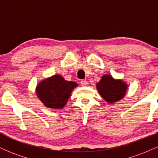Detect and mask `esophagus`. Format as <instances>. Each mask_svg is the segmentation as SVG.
<instances>
[{"label": "esophagus", "instance_id": "34e87169", "mask_svg": "<svg viewBox=\"0 0 158 158\" xmlns=\"http://www.w3.org/2000/svg\"><path fill=\"white\" fill-rule=\"evenodd\" d=\"M80 84L81 86H86V85H88V81L85 80V79H83V80H81Z\"/></svg>", "mask_w": 158, "mask_h": 158}]
</instances>
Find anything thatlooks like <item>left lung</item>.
I'll use <instances>...</instances> for the list:
<instances>
[{"label":"left lung","instance_id":"8db88e82","mask_svg":"<svg viewBox=\"0 0 158 158\" xmlns=\"http://www.w3.org/2000/svg\"><path fill=\"white\" fill-rule=\"evenodd\" d=\"M97 88L103 99L110 104L122 99L126 95V83L120 79H114L110 75H104L97 84Z\"/></svg>","mask_w":158,"mask_h":158}]
</instances>
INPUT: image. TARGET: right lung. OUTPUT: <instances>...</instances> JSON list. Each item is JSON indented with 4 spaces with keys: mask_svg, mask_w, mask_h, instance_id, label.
<instances>
[{
    "mask_svg": "<svg viewBox=\"0 0 158 158\" xmlns=\"http://www.w3.org/2000/svg\"><path fill=\"white\" fill-rule=\"evenodd\" d=\"M77 86L74 81H66L60 75H54L40 81L36 87V94L46 107L61 109Z\"/></svg>",
    "mask_w": 158,
    "mask_h": 158,
    "instance_id": "add662e5",
    "label": "right lung"
}]
</instances>
